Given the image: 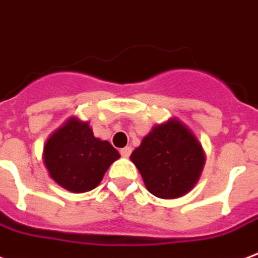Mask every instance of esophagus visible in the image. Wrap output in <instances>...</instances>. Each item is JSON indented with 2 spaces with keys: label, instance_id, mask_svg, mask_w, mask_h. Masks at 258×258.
Segmentation results:
<instances>
[{
  "label": "esophagus",
  "instance_id": "34e87169",
  "mask_svg": "<svg viewBox=\"0 0 258 258\" xmlns=\"http://www.w3.org/2000/svg\"><path fill=\"white\" fill-rule=\"evenodd\" d=\"M131 151H133V149L130 146H125L123 147V149H120V155L123 157V158H128L130 155H131Z\"/></svg>",
  "mask_w": 258,
  "mask_h": 258
}]
</instances>
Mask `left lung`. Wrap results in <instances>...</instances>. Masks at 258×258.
<instances>
[{
    "label": "left lung",
    "mask_w": 258,
    "mask_h": 258,
    "mask_svg": "<svg viewBox=\"0 0 258 258\" xmlns=\"http://www.w3.org/2000/svg\"><path fill=\"white\" fill-rule=\"evenodd\" d=\"M147 190L161 199L189 192L204 165V153L194 134L178 120L155 125L131 154Z\"/></svg>",
    "instance_id": "1"
}]
</instances>
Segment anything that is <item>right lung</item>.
<instances>
[{
    "mask_svg": "<svg viewBox=\"0 0 258 258\" xmlns=\"http://www.w3.org/2000/svg\"><path fill=\"white\" fill-rule=\"evenodd\" d=\"M119 157L111 143L94 138L89 124L77 119L56 130L44 146V164L52 180L76 194L96 188Z\"/></svg>",
    "mask_w": 258,
    "mask_h": 258,
    "instance_id": "obj_1",
    "label": "right lung"
}]
</instances>
